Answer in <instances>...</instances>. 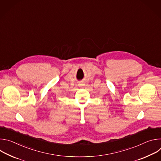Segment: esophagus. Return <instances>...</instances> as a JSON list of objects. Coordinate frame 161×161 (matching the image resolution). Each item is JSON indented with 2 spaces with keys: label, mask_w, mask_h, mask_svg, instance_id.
Returning <instances> with one entry per match:
<instances>
[{
  "label": "esophagus",
  "mask_w": 161,
  "mask_h": 161,
  "mask_svg": "<svg viewBox=\"0 0 161 161\" xmlns=\"http://www.w3.org/2000/svg\"><path fill=\"white\" fill-rule=\"evenodd\" d=\"M78 85H79V86H84V84L81 83H79V84H78Z\"/></svg>",
  "instance_id": "esophagus-1"
}]
</instances>
